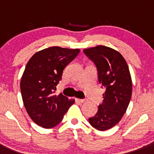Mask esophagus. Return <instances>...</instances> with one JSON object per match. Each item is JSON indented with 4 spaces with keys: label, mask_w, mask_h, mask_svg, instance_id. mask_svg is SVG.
I'll use <instances>...</instances> for the list:
<instances>
[{
    "label": "esophagus",
    "mask_w": 154,
    "mask_h": 154,
    "mask_svg": "<svg viewBox=\"0 0 154 154\" xmlns=\"http://www.w3.org/2000/svg\"><path fill=\"white\" fill-rule=\"evenodd\" d=\"M76 100H77V102H79V103H85V102L86 101V99H76Z\"/></svg>",
    "instance_id": "obj_1"
}]
</instances>
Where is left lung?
Listing matches in <instances>:
<instances>
[{"instance_id": "obj_1", "label": "left lung", "mask_w": 154, "mask_h": 154, "mask_svg": "<svg viewBox=\"0 0 154 154\" xmlns=\"http://www.w3.org/2000/svg\"><path fill=\"white\" fill-rule=\"evenodd\" d=\"M83 52L96 66L99 83L106 88L103 103L88 122L104 131L117 125L127 111L132 96L131 76L125 58L112 48L97 45Z\"/></svg>"}]
</instances>
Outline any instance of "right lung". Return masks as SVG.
I'll return each instance as SVG.
<instances>
[{"mask_svg":"<svg viewBox=\"0 0 154 154\" xmlns=\"http://www.w3.org/2000/svg\"><path fill=\"white\" fill-rule=\"evenodd\" d=\"M80 49L51 47L33 54L21 80L24 107L30 119L44 128L60 123L74 100L54 94L64 68L78 55Z\"/></svg>","mask_w":154,"mask_h":154,"instance_id":"right-lung-1","label":"right lung"}]
</instances>
